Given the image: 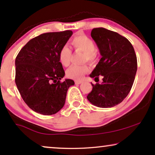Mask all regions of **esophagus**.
<instances>
[{"label":"esophagus","instance_id":"obj_1","mask_svg":"<svg viewBox=\"0 0 155 155\" xmlns=\"http://www.w3.org/2000/svg\"><path fill=\"white\" fill-rule=\"evenodd\" d=\"M82 82V81H81V80H75V83L76 84H81Z\"/></svg>","mask_w":155,"mask_h":155}]
</instances>
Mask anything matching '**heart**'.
I'll use <instances>...</instances> for the list:
<instances>
[{
    "label": "heart",
    "mask_w": 155,
    "mask_h": 155,
    "mask_svg": "<svg viewBox=\"0 0 155 155\" xmlns=\"http://www.w3.org/2000/svg\"><path fill=\"white\" fill-rule=\"evenodd\" d=\"M72 45L76 50L84 52L83 61L93 62L96 58V46L90 37L84 35H78L72 40ZM72 51L68 46L65 45L61 47L58 53V59L63 66H68L71 63ZM89 71L87 65H72L66 71L67 77L74 80L82 79L84 75Z\"/></svg>",
    "instance_id": "1"
}]
</instances>
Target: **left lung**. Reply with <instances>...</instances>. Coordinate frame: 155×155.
I'll list each match as a JSON object with an SVG mask.
<instances>
[{"label": "left lung", "mask_w": 155, "mask_h": 155, "mask_svg": "<svg viewBox=\"0 0 155 155\" xmlns=\"http://www.w3.org/2000/svg\"><path fill=\"white\" fill-rule=\"evenodd\" d=\"M91 37L98 46L101 58L90 76L101 84H93L87 97L90 103L110 108L122 102L130 92L137 71L135 50L126 37L103 27L94 28Z\"/></svg>", "instance_id": "1"}]
</instances>
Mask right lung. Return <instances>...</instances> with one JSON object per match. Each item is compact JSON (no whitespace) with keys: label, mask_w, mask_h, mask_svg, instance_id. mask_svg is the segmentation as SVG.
<instances>
[{"label":"right lung","mask_w":155,"mask_h":155,"mask_svg":"<svg viewBox=\"0 0 155 155\" xmlns=\"http://www.w3.org/2000/svg\"><path fill=\"white\" fill-rule=\"evenodd\" d=\"M73 31L41 34L27 42L15 58V84L23 100L37 113L52 115L63 107L68 90L74 85L65 79L58 59L61 47Z\"/></svg>","instance_id":"right-lung-1"}]
</instances>
